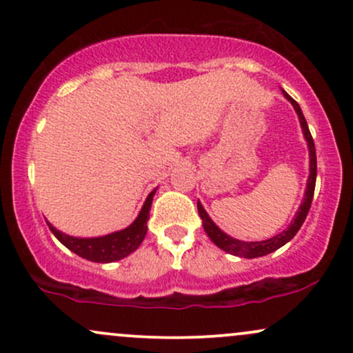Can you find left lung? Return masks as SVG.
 Returning a JSON list of instances; mask_svg holds the SVG:
<instances>
[{"mask_svg": "<svg viewBox=\"0 0 353 353\" xmlns=\"http://www.w3.org/2000/svg\"><path fill=\"white\" fill-rule=\"evenodd\" d=\"M283 96L292 103V106L295 109V112L299 114V121H301L302 131H303V137H305L307 144H309V154H310V174H309V181H307V189L305 194H303V201L299 208L297 214H295L292 224L289 225L283 232L277 234V236L267 239V241H261V242H244L239 241V239H234L228 236L225 232H222L221 229L217 228L216 224L212 222V219L208 216L204 208L199 201H197V210H199V216L202 219V225H204L205 234L210 237V241L214 242L217 247H221L222 250L225 252L232 254V255H239V257H245V259H254V257H262V255H267L274 250L281 249L283 244L294 239L295 234L299 232V229L302 228L303 221H305L307 214H309L312 199H314V190H315V179H317V156H315V144L314 139H312V134L309 131V125H307L305 117L302 114V109L297 104V101H294L287 94L285 91H282Z\"/></svg>", "mask_w": 353, "mask_h": 353, "instance_id": "8db88e82", "label": "left lung"}]
</instances>
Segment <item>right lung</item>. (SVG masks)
Wrapping results in <instances>:
<instances>
[{"instance_id":"add662e5","label":"right lung","mask_w":353,"mask_h":353,"mask_svg":"<svg viewBox=\"0 0 353 353\" xmlns=\"http://www.w3.org/2000/svg\"><path fill=\"white\" fill-rule=\"evenodd\" d=\"M154 194H156V189L149 194L139 216L136 217V221L129 228L108 234V236L89 239L72 237L52 228L50 222H48V225H50L51 232L54 234V237L58 239L61 244L66 245L71 252L78 254L79 257L88 259L91 262H101V264L121 261V259L128 257L129 254L134 252L137 247L141 245V242L144 241L145 232H148L149 210H151Z\"/></svg>"}]
</instances>
